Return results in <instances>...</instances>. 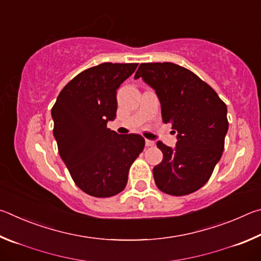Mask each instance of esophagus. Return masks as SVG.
Listing matches in <instances>:
<instances>
[{
	"label": "esophagus",
	"mask_w": 261,
	"mask_h": 261,
	"mask_svg": "<svg viewBox=\"0 0 261 261\" xmlns=\"http://www.w3.org/2000/svg\"><path fill=\"white\" fill-rule=\"evenodd\" d=\"M145 143H146V146L147 147H152V146H154V145H155V143H154L153 140H149V139H146V141H145Z\"/></svg>",
	"instance_id": "obj_1"
}]
</instances>
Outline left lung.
Masks as SVG:
<instances>
[{
	"label": "left lung",
	"instance_id": "1",
	"mask_svg": "<svg viewBox=\"0 0 261 261\" xmlns=\"http://www.w3.org/2000/svg\"><path fill=\"white\" fill-rule=\"evenodd\" d=\"M141 77L156 92L162 121L177 130L173 149L162 141L161 163L153 168L158 189L170 196H187L207 183L224 148L227 106L208 84L171 62L141 63Z\"/></svg>",
	"mask_w": 261,
	"mask_h": 261
}]
</instances>
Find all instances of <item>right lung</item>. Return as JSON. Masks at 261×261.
<instances>
[{"mask_svg":"<svg viewBox=\"0 0 261 261\" xmlns=\"http://www.w3.org/2000/svg\"><path fill=\"white\" fill-rule=\"evenodd\" d=\"M138 63H101L84 70L63 87L51 108L60 156L84 192L108 198L122 192L132 163L145 147L139 135L107 127L116 117L117 88Z\"/></svg>","mask_w":261,"mask_h":261,"instance_id":"add662e5","label":"right lung"}]
</instances>
